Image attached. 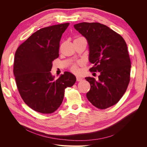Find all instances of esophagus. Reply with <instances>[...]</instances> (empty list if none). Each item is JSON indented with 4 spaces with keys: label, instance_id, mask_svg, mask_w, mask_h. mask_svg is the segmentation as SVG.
<instances>
[{
    "label": "esophagus",
    "instance_id": "34e87169",
    "mask_svg": "<svg viewBox=\"0 0 147 147\" xmlns=\"http://www.w3.org/2000/svg\"><path fill=\"white\" fill-rule=\"evenodd\" d=\"M76 78H77V82H80V81H82V80H83L82 77H80V76H77Z\"/></svg>",
    "mask_w": 147,
    "mask_h": 147
}]
</instances>
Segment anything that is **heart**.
<instances>
[{"mask_svg": "<svg viewBox=\"0 0 147 147\" xmlns=\"http://www.w3.org/2000/svg\"><path fill=\"white\" fill-rule=\"evenodd\" d=\"M79 38H80V37H79ZM70 70H72V72H74V73H77V72H78V70H79L78 65H77V64H73L72 66H71Z\"/></svg>", "mask_w": 147, "mask_h": 147, "instance_id": "heart-1", "label": "heart"}]
</instances>
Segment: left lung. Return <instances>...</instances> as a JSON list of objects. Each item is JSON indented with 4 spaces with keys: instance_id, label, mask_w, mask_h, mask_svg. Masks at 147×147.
<instances>
[{
    "instance_id": "left-lung-1",
    "label": "left lung",
    "mask_w": 147,
    "mask_h": 147,
    "mask_svg": "<svg viewBox=\"0 0 147 147\" xmlns=\"http://www.w3.org/2000/svg\"><path fill=\"white\" fill-rule=\"evenodd\" d=\"M74 26L88 42L89 61L94 64L90 70L100 72L97 81L85 78L91 85L87 99L97 108L107 109L121 99L130 81L131 63L126 43L119 34L99 23L84 22Z\"/></svg>"
}]
</instances>
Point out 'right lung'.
Listing matches in <instances>:
<instances>
[{
	"instance_id": "right-lung-1",
	"label": "right lung",
	"mask_w": 147,
	"mask_h": 147,
	"mask_svg": "<svg viewBox=\"0 0 147 147\" xmlns=\"http://www.w3.org/2000/svg\"><path fill=\"white\" fill-rule=\"evenodd\" d=\"M69 23L42 28L18 48L13 74L18 90L30 108L41 113H52L63 102L65 89L72 86L76 77L65 72L55 79L50 71L59 57L62 35Z\"/></svg>"
}]
</instances>
